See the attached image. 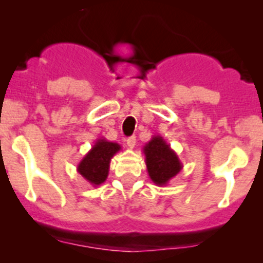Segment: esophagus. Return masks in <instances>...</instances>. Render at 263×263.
I'll use <instances>...</instances> for the list:
<instances>
[{"mask_svg": "<svg viewBox=\"0 0 263 263\" xmlns=\"http://www.w3.org/2000/svg\"><path fill=\"white\" fill-rule=\"evenodd\" d=\"M126 142H127V146L129 148H134L136 146V136H131V137H128L127 140H126Z\"/></svg>", "mask_w": 263, "mask_h": 263, "instance_id": "1", "label": "esophagus"}]
</instances>
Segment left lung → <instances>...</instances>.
<instances>
[{
	"label": "left lung",
	"instance_id": "8db88e82",
	"mask_svg": "<svg viewBox=\"0 0 263 263\" xmlns=\"http://www.w3.org/2000/svg\"><path fill=\"white\" fill-rule=\"evenodd\" d=\"M142 151L148 176L156 185H167L182 171L183 164L179 157L162 136H153Z\"/></svg>",
	"mask_w": 263,
	"mask_h": 263
}]
</instances>
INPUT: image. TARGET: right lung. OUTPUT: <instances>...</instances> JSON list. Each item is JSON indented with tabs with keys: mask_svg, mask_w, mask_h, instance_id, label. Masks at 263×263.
<instances>
[{
	"mask_svg": "<svg viewBox=\"0 0 263 263\" xmlns=\"http://www.w3.org/2000/svg\"><path fill=\"white\" fill-rule=\"evenodd\" d=\"M120 151L121 146L116 142L107 141L104 137L98 138L78 164V173L92 186L100 185L107 179L111 159Z\"/></svg>",
	"mask_w": 263,
	"mask_h": 263,
	"instance_id": "add662e5",
	"label": "right lung"
}]
</instances>
